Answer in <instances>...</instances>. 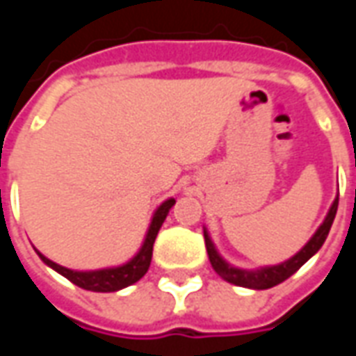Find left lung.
<instances>
[{"instance_id":"1","label":"left lung","mask_w":356,"mask_h":356,"mask_svg":"<svg viewBox=\"0 0 356 356\" xmlns=\"http://www.w3.org/2000/svg\"><path fill=\"white\" fill-rule=\"evenodd\" d=\"M337 202H339V196H337L332 208H330L328 216L322 221V225L318 227V231L314 232L313 238L307 242L305 246L299 250L298 254L290 257L288 261L280 263V265H273V267H263L257 268V270H244V268H236L229 265L225 261L221 255L217 254L213 242L208 236V231H204V238H206V250H208L209 263L216 270L217 275L225 278L227 282L234 284V286H242V288H252V290H267V288H273L276 284L284 282L286 278H290L296 270L303 267L311 257H313L318 250L324 244V240L328 236L330 229H332V223H334V217H336L337 211Z\"/></svg>"}]
</instances>
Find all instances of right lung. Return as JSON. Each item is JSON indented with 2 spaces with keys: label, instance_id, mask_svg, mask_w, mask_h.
I'll return each instance as SVG.
<instances>
[{
  "label": "right lung",
  "instance_id": "obj_1",
  "mask_svg": "<svg viewBox=\"0 0 356 356\" xmlns=\"http://www.w3.org/2000/svg\"><path fill=\"white\" fill-rule=\"evenodd\" d=\"M175 204V198H170L165 200L156 209L154 216H152V223L148 227L147 238L140 246L139 254L133 257L131 261H127L125 265H120V267L112 268H101V270H72V268H66L63 265H57L55 261L47 259L45 255H40L45 265H49L51 268H55L58 275L66 276L68 280L76 286H80L83 290L89 291H118L122 288H127L131 286L137 280H140L143 276L147 275L148 267H150V259H152V248H154V240L158 236V231L160 227L165 221V217L170 213L171 206Z\"/></svg>",
  "mask_w": 356,
  "mask_h": 356
}]
</instances>
